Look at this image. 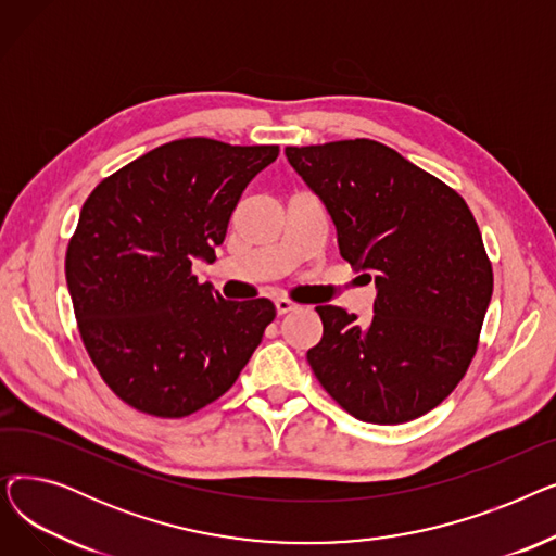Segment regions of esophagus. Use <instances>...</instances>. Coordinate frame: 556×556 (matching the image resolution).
Masks as SVG:
<instances>
[{
  "instance_id": "1",
  "label": "esophagus",
  "mask_w": 556,
  "mask_h": 556,
  "mask_svg": "<svg viewBox=\"0 0 556 556\" xmlns=\"http://www.w3.org/2000/svg\"><path fill=\"white\" fill-rule=\"evenodd\" d=\"M275 308H277V313H279V315H286V313H290V311H295V308H298V304H295V302H290V300H286V298H279V300H275Z\"/></svg>"
}]
</instances>
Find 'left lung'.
<instances>
[{
  "label": "left lung",
  "instance_id": "left-lung-1",
  "mask_svg": "<svg viewBox=\"0 0 556 556\" xmlns=\"http://www.w3.org/2000/svg\"><path fill=\"white\" fill-rule=\"evenodd\" d=\"M286 157L329 210L342 258L378 290L367 325L315 308L325 331L306 358L319 386L367 424L430 413L469 369L493 293L469 204L374 139L288 146Z\"/></svg>",
  "mask_w": 556,
  "mask_h": 556
}]
</instances>
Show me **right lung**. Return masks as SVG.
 I'll list each match as a JSON object with an SVG mask.
<instances>
[{"instance_id": "1", "label": "right lung", "mask_w": 556, "mask_h": 556, "mask_svg": "<svg viewBox=\"0 0 556 556\" xmlns=\"http://www.w3.org/2000/svg\"><path fill=\"white\" fill-rule=\"evenodd\" d=\"M279 146L187 137L108 175L85 200L65 277L83 344L105 386L146 415L180 419L220 399L277 311L198 283L231 212Z\"/></svg>"}]
</instances>
